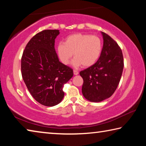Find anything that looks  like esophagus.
<instances>
[{"label": "esophagus", "instance_id": "1", "mask_svg": "<svg viewBox=\"0 0 146 146\" xmlns=\"http://www.w3.org/2000/svg\"><path fill=\"white\" fill-rule=\"evenodd\" d=\"M73 73H74V75H78V72L76 70H73Z\"/></svg>", "mask_w": 146, "mask_h": 146}]
</instances>
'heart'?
<instances>
[{"mask_svg":"<svg viewBox=\"0 0 146 146\" xmlns=\"http://www.w3.org/2000/svg\"><path fill=\"white\" fill-rule=\"evenodd\" d=\"M102 41L98 36L80 33L71 34L64 40V43H59L56 52L60 61L65 65L70 63L71 57L73 65L78 67L93 66L99 58L102 52Z\"/></svg>","mask_w":146,"mask_h":146,"instance_id":"b5f03b06","label":"heart"}]
</instances>
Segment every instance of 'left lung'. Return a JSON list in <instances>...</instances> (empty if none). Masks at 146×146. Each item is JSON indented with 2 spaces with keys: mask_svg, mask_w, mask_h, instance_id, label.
Returning a JSON list of instances; mask_svg holds the SVG:
<instances>
[{
  "mask_svg": "<svg viewBox=\"0 0 146 146\" xmlns=\"http://www.w3.org/2000/svg\"><path fill=\"white\" fill-rule=\"evenodd\" d=\"M104 44L97 62L81 71L82 88L86 99L99 102L110 98L117 88L123 69L122 50L113 39L104 32Z\"/></svg>",
  "mask_w": 146,
  "mask_h": 146,
  "instance_id": "left-lung-1",
  "label": "left lung"
}]
</instances>
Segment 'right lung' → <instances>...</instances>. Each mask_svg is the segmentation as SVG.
<instances>
[{"instance_id":"right-lung-1","label":"right lung","mask_w":146,"mask_h":146,"mask_svg":"<svg viewBox=\"0 0 146 146\" xmlns=\"http://www.w3.org/2000/svg\"><path fill=\"white\" fill-rule=\"evenodd\" d=\"M60 32L46 29L28 42L21 58L24 82L35 100L46 106L57 105L63 99V86L73 75V70L61 63L55 49Z\"/></svg>"}]
</instances>
